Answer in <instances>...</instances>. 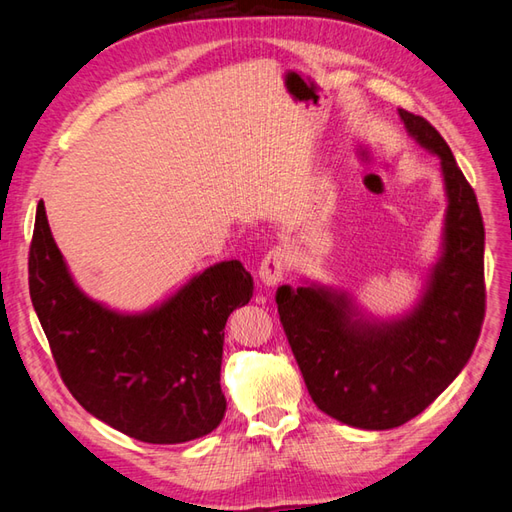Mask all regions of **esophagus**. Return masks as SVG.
<instances>
[{
    "label": "esophagus",
    "mask_w": 512,
    "mask_h": 512,
    "mask_svg": "<svg viewBox=\"0 0 512 512\" xmlns=\"http://www.w3.org/2000/svg\"><path fill=\"white\" fill-rule=\"evenodd\" d=\"M288 270V253L281 246L268 250L264 255L262 264H259V279H262L264 286H275L284 279Z\"/></svg>",
    "instance_id": "34e87169"
}]
</instances>
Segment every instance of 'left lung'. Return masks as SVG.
Listing matches in <instances>:
<instances>
[{"instance_id":"1","label":"left lung","mask_w":512,"mask_h":512,"mask_svg":"<svg viewBox=\"0 0 512 512\" xmlns=\"http://www.w3.org/2000/svg\"><path fill=\"white\" fill-rule=\"evenodd\" d=\"M407 132L440 156L447 217L444 253L418 308L405 319L358 317L345 292L277 290L279 319L321 411L350 427L383 431L416 418L469 363L486 312L484 222L475 191L438 129L398 110Z\"/></svg>"}]
</instances>
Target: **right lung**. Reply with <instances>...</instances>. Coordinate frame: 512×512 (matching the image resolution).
I'll return each instance as SVG.
<instances>
[{
	"label": "right lung",
	"mask_w": 512,
	"mask_h": 512,
	"mask_svg": "<svg viewBox=\"0 0 512 512\" xmlns=\"http://www.w3.org/2000/svg\"><path fill=\"white\" fill-rule=\"evenodd\" d=\"M28 286L63 383L94 418L149 444L189 442L222 422L224 325L253 297L237 259L206 268L156 310H107L74 286L39 202Z\"/></svg>",
	"instance_id": "1"
}]
</instances>
